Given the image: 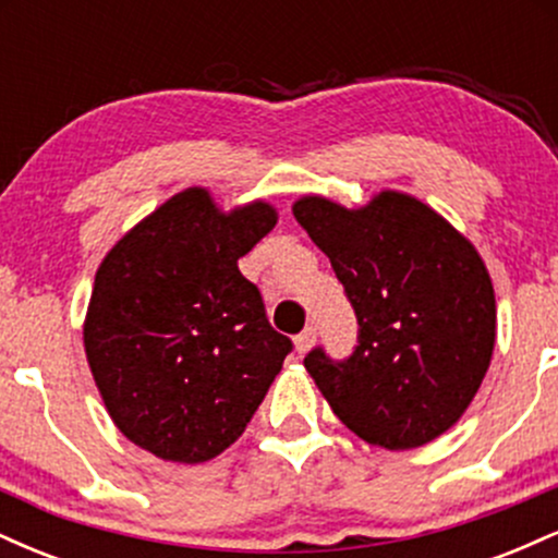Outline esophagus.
I'll return each mask as SVG.
<instances>
[{"mask_svg":"<svg viewBox=\"0 0 558 558\" xmlns=\"http://www.w3.org/2000/svg\"><path fill=\"white\" fill-rule=\"evenodd\" d=\"M315 341H317V330L315 328H306V330L299 332L296 341H293V345H296L299 354H306V351H310L312 345H315Z\"/></svg>","mask_w":558,"mask_h":558,"instance_id":"1","label":"esophagus"}]
</instances>
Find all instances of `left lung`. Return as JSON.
I'll use <instances>...</instances> for the list:
<instances>
[{"label": "left lung", "mask_w": 558, "mask_h": 558, "mask_svg": "<svg viewBox=\"0 0 558 558\" xmlns=\"http://www.w3.org/2000/svg\"><path fill=\"white\" fill-rule=\"evenodd\" d=\"M291 209L360 319L349 360L330 362L323 349L304 360L336 417L386 451L451 430L496 345V293L475 243L430 204L393 189L362 207L304 194Z\"/></svg>", "instance_id": "obj_1"}]
</instances>
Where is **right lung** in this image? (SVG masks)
Listing matches in <instances>:
<instances>
[{
  "label": "right lung",
  "mask_w": 558,
  "mask_h": 558,
  "mask_svg": "<svg viewBox=\"0 0 558 558\" xmlns=\"http://www.w3.org/2000/svg\"><path fill=\"white\" fill-rule=\"evenodd\" d=\"M278 222L265 198L222 209L189 185L138 220L96 270L83 349L114 427L175 464L241 438L291 341L239 259Z\"/></svg>",
  "instance_id": "right-lung-1"
}]
</instances>
